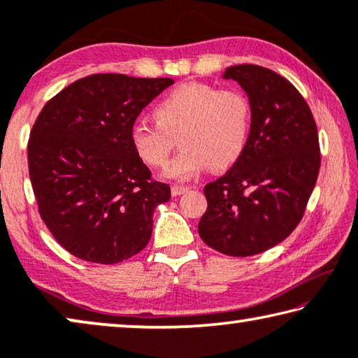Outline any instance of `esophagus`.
Returning a JSON list of instances; mask_svg holds the SVG:
<instances>
[{"mask_svg":"<svg viewBox=\"0 0 358 358\" xmlns=\"http://www.w3.org/2000/svg\"><path fill=\"white\" fill-rule=\"evenodd\" d=\"M189 188L188 186H183V185H173L172 186V196H180V194H183V193H186V191H188Z\"/></svg>","mask_w":358,"mask_h":358,"instance_id":"obj_1","label":"esophagus"}]
</instances>
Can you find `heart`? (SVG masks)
<instances>
[{"label":"heart","instance_id":"b5f03b06","mask_svg":"<svg viewBox=\"0 0 358 358\" xmlns=\"http://www.w3.org/2000/svg\"><path fill=\"white\" fill-rule=\"evenodd\" d=\"M154 119L156 124L138 120L131 125L133 151L149 167L162 169L177 136L181 149L165 175L189 180L207 165L225 170L239 161L249 140L250 104L239 90L189 82L159 101Z\"/></svg>","mask_w":358,"mask_h":358}]
</instances>
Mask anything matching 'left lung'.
Masks as SVG:
<instances>
[{"label": "left lung", "mask_w": 358, "mask_h": 358, "mask_svg": "<svg viewBox=\"0 0 358 358\" xmlns=\"http://www.w3.org/2000/svg\"><path fill=\"white\" fill-rule=\"evenodd\" d=\"M223 78L236 80L249 96V140L239 161L204 186L207 210L197 231L218 252L248 257L294 231L322 156L312 110L291 82L254 64L228 67Z\"/></svg>", "instance_id": "obj_1"}]
</instances>
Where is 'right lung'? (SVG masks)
Instances as JSON below:
<instances>
[{
	"label": "right lung",
	"instance_id": "1",
	"mask_svg": "<svg viewBox=\"0 0 358 358\" xmlns=\"http://www.w3.org/2000/svg\"><path fill=\"white\" fill-rule=\"evenodd\" d=\"M173 83L94 73L57 93L29 138V173L41 220L61 246L93 264L146 248L152 213L170 199L130 143L140 112Z\"/></svg>",
	"mask_w": 358,
	"mask_h": 358
}]
</instances>
